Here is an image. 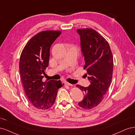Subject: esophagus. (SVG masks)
<instances>
[{"instance_id":"34e87169","label":"esophagus","mask_w":135,"mask_h":135,"mask_svg":"<svg viewBox=\"0 0 135 135\" xmlns=\"http://www.w3.org/2000/svg\"><path fill=\"white\" fill-rule=\"evenodd\" d=\"M64 83H65V85H69V86H73V84H70V83H68V81H64Z\"/></svg>"}]
</instances>
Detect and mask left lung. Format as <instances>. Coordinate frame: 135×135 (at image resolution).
<instances>
[{
    "instance_id": "left-lung-1",
    "label": "left lung",
    "mask_w": 135,
    "mask_h": 135,
    "mask_svg": "<svg viewBox=\"0 0 135 135\" xmlns=\"http://www.w3.org/2000/svg\"><path fill=\"white\" fill-rule=\"evenodd\" d=\"M81 51L84 57L85 76L90 81L87 87L76 85L83 92L84 97L78 103L80 107L91 109L103 100L110 86L113 71V58L109 44L100 34L92 28L78 29Z\"/></svg>"
}]
</instances>
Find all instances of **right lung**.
Here are the masks:
<instances>
[{
	"mask_svg": "<svg viewBox=\"0 0 135 135\" xmlns=\"http://www.w3.org/2000/svg\"><path fill=\"white\" fill-rule=\"evenodd\" d=\"M61 34L60 31L52 30L39 32L27 43L20 56V73L26 95L40 110L54 104L58 89L64 85L60 80H42L48 66L51 45Z\"/></svg>",
	"mask_w": 135,
	"mask_h": 135,
	"instance_id": "add662e5",
	"label": "right lung"
}]
</instances>
